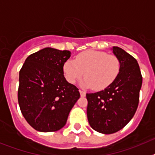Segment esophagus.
<instances>
[{"mask_svg":"<svg viewBox=\"0 0 155 155\" xmlns=\"http://www.w3.org/2000/svg\"><path fill=\"white\" fill-rule=\"evenodd\" d=\"M80 91V94H81V97H84L86 95V92L84 91H82V90H79Z\"/></svg>","mask_w":155,"mask_h":155,"instance_id":"esophagus-1","label":"esophagus"}]
</instances>
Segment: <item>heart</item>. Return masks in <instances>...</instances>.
Returning <instances> with one entry per match:
<instances>
[{
    "mask_svg": "<svg viewBox=\"0 0 155 155\" xmlns=\"http://www.w3.org/2000/svg\"><path fill=\"white\" fill-rule=\"evenodd\" d=\"M120 69V61L116 56L97 50L81 52L74 61L68 60L64 64V73L68 82L74 84L85 74L81 85L93 87L95 90L105 89L110 85L118 76Z\"/></svg>",
    "mask_w": 155,
    "mask_h": 155,
    "instance_id": "obj_1",
    "label": "heart"
}]
</instances>
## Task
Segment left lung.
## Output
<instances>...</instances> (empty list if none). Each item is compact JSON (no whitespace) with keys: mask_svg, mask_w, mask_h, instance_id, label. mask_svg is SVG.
Instances as JSON below:
<instances>
[{"mask_svg":"<svg viewBox=\"0 0 155 155\" xmlns=\"http://www.w3.org/2000/svg\"><path fill=\"white\" fill-rule=\"evenodd\" d=\"M113 51L120 63L118 76L102 91L86 94L88 123L93 130L104 134L117 132L130 121L137 109L142 85L136 59L117 46H113Z\"/></svg>","mask_w":155,"mask_h":155,"instance_id":"1","label":"left lung"}]
</instances>
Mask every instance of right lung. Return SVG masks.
I'll return each mask as SVG.
<instances>
[{"label":"right lung","mask_w":155,"mask_h":155,"mask_svg":"<svg viewBox=\"0 0 155 155\" xmlns=\"http://www.w3.org/2000/svg\"><path fill=\"white\" fill-rule=\"evenodd\" d=\"M68 50L44 48L28 56L19 72L18 100L28 124L40 132H54L65 126L80 98L78 88L67 81L64 64Z\"/></svg>","instance_id":"add662e5"}]
</instances>
